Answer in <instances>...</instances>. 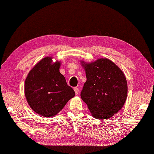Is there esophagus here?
Segmentation results:
<instances>
[{
	"label": "esophagus",
	"instance_id": "1",
	"mask_svg": "<svg viewBox=\"0 0 154 154\" xmlns=\"http://www.w3.org/2000/svg\"><path fill=\"white\" fill-rule=\"evenodd\" d=\"M74 91H75V94L77 95V94H78L79 92V88L77 87H75L74 88Z\"/></svg>",
	"mask_w": 154,
	"mask_h": 154
}]
</instances>
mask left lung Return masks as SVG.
Here are the masks:
<instances>
[{
  "label": "left lung",
  "mask_w": 154,
  "mask_h": 154,
  "mask_svg": "<svg viewBox=\"0 0 154 154\" xmlns=\"http://www.w3.org/2000/svg\"><path fill=\"white\" fill-rule=\"evenodd\" d=\"M82 65L86 81L81 92V99L93 117L98 120L111 118L122 108L127 97L128 84L124 74L107 58Z\"/></svg>",
  "instance_id": "8db88e82"
}]
</instances>
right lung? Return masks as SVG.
Instances as JSON below:
<instances>
[{
    "label": "right lung",
    "mask_w": 154,
    "mask_h": 154,
    "mask_svg": "<svg viewBox=\"0 0 154 154\" xmlns=\"http://www.w3.org/2000/svg\"><path fill=\"white\" fill-rule=\"evenodd\" d=\"M60 63L52 64V58L45 57L31 69L25 83V94L34 112L45 117L56 115L75 95L59 72Z\"/></svg>",
    "instance_id": "obj_1"
}]
</instances>
